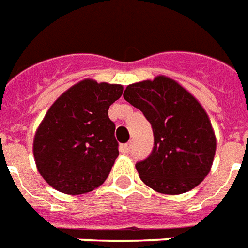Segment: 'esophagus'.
Listing matches in <instances>:
<instances>
[{
  "instance_id": "1",
  "label": "esophagus",
  "mask_w": 248,
  "mask_h": 248,
  "mask_svg": "<svg viewBox=\"0 0 248 248\" xmlns=\"http://www.w3.org/2000/svg\"><path fill=\"white\" fill-rule=\"evenodd\" d=\"M131 147H132V144L127 143V144H123L120 147V151L123 154H129V151H131Z\"/></svg>"
}]
</instances>
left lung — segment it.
I'll return each mask as SVG.
<instances>
[{"label": "left lung", "mask_w": 248, "mask_h": 248, "mask_svg": "<svg viewBox=\"0 0 248 248\" xmlns=\"http://www.w3.org/2000/svg\"><path fill=\"white\" fill-rule=\"evenodd\" d=\"M123 96L143 112L154 131L151 155L136 164L143 183L167 195L184 194L199 186L211 171L217 138L194 94L160 75L128 85Z\"/></svg>", "instance_id": "8db88e82"}]
</instances>
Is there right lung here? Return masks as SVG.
<instances>
[{
    "label": "right lung",
    "mask_w": 248,
    "mask_h": 248,
    "mask_svg": "<svg viewBox=\"0 0 248 248\" xmlns=\"http://www.w3.org/2000/svg\"><path fill=\"white\" fill-rule=\"evenodd\" d=\"M123 85L85 78L50 105L33 139V155L44 180L62 194L100 187L119 156L108 109Z\"/></svg>",
    "instance_id": "1"
}]
</instances>
